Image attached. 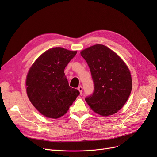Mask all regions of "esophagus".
Instances as JSON below:
<instances>
[{
	"mask_svg": "<svg viewBox=\"0 0 157 157\" xmlns=\"http://www.w3.org/2000/svg\"><path fill=\"white\" fill-rule=\"evenodd\" d=\"M78 91L80 92V94H81L82 93V90H83L82 86H80L78 88Z\"/></svg>",
	"mask_w": 157,
	"mask_h": 157,
	"instance_id": "34e87169",
	"label": "esophagus"
}]
</instances>
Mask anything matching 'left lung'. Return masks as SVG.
<instances>
[{"label":"left lung","instance_id":"8db88e82","mask_svg":"<svg viewBox=\"0 0 157 157\" xmlns=\"http://www.w3.org/2000/svg\"><path fill=\"white\" fill-rule=\"evenodd\" d=\"M94 84L93 93L85 98L92 110L102 116L116 113L124 105L131 93L130 70L115 52L102 44L82 50Z\"/></svg>","mask_w":157,"mask_h":157}]
</instances>
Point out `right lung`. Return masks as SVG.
<instances>
[{"instance_id":"1","label":"right lung","mask_w":157,"mask_h":157,"mask_svg":"<svg viewBox=\"0 0 157 157\" xmlns=\"http://www.w3.org/2000/svg\"><path fill=\"white\" fill-rule=\"evenodd\" d=\"M56 47L46 51L33 63L27 76V94L30 101L44 116L58 118L67 112L78 90L69 86L64 69L77 54Z\"/></svg>"}]
</instances>
